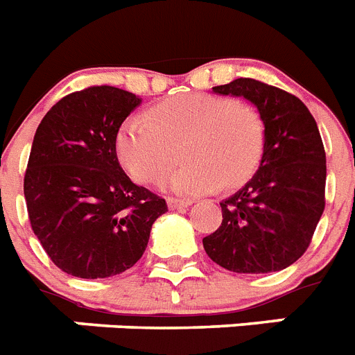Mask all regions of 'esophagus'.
Masks as SVG:
<instances>
[{
    "label": "esophagus",
    "instance_id": "esophagus-1",
    "mask_svg": "<svg viewBox=\"0 0 355 355\" xmlns=\"http://www.w3.org/2000/svg\"><path fill=\"white\" fill-rule=\"evenodd\" d=\"M187 205H191L189 200H182V198H175V196H168V207L169 209H186Z\"/></svg>",
    "mask_w": 355,
    "mask_h": 355
}]
</instances>
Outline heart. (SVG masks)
Segmentation results:
<instances>
[{
	"instance_id": "1",
	"label": "heart",
	"mask_w": 355,
	"mask_h": 355,
	"mask_svg": "<svg viewBox=\"0 0 355 355\" xmlns=\"http://www.w3.org/2000/svg\"><path fill=\"white\" fill-rule=\"evenodd\" d=\"M182 144L186 164L162 177L160 186L196 196L242 186L263 157L260 113L245 103L213 94H182L122 122L115 139L119 160L137 182H151L175 160Z\"/></svg>"
}]
</instances>
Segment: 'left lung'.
Here are the masks:
<instances>
[{
  "mask_svg": "<svg viewBox=\"0 0 355 355\" xmlns=\"http://www.w3.org/2000/svg\"><path fill=\"white\" fill-rule=\"evenodd\" d=\"M213 92L254 104L265 146L254 177L220 202L222 223L202 243L223 269L276 272L302 258L323 214L327 157L320 130L305 104L276 86L240 77Z\"/></svg>",
  "mask_w": 355,
  "mask_h": 355,
  "instance_id": "obj_1",
  "label": "left lung"
}]
</instances>
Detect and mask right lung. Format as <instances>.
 <instances>
[{
	"label": "right lung",
	"mask_w": 355,
	"mask_h": 355,
	"mask_svg": "<svg viewBox=\"0 0 355 355\" xmlns=\"http://www.w3.org/2000/svg\"><path fill=\"white\" fill-rule=\"evenodd\" d=\"M141 103L115 86H90L53 104L35 130L23 184L28 218L50 260L76 278L133 267L168 211L117 159L119 128Z\"/></svg>",
	"instance_id": "obj_1"
}]
</instances>
